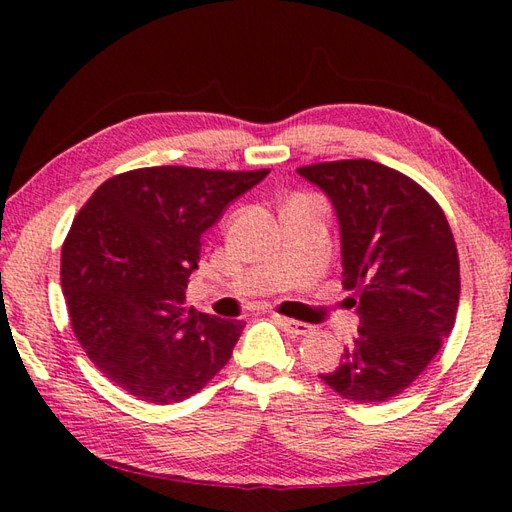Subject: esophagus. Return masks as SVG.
Listing matches in <instances>:
<instances>
[{"label":"esophagus","instance_id":"34e87169","mask_svg":"<svg viewBox=\"0 0 512 512\" xmlns=\"http://www.w3.org/2000/svg\"><path fill=\"white\" fill-rule=\"evenodd\" d=\"M277 323L284 328V332L292 334V336H303V334H310L312 332V325L303 323V321H295V319H288V317H277Z\"/></svg>","mask_w":512,"mask_h":512}]
</instances>
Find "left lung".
Returning a JSON list of instances; mask_svg holds the SVG:
<instances>
[{"label":"left lung","instance_id":"1","mask_svg":"<svg viewBox=\"0 0 512 512\" xmlns=\"http://www.w3.org/2000/svg\"><path fill=\"white\" fill-rule=\"evenodd\" d=\"M328 195L341 231L343 288L354 290L358 336L334 372L336 394L369 405L416 380L451 334L460 259L451 226L420 184L372 160L297 169Z\"/></svg>","mask_w":512,"mask_h":512}]
</instances>
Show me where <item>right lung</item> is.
<instances>
[{
    "label": "right lung",
    "instance_id": "1",
    "mask_svg": "<svg viewBox=\"0 0 512 512\" xmlns=\"http://www.w3.org/2000/svg\"><path fill=\"white\" fill-rule=\"evenodd\" d=\"M259 171L147 167L105 180L61 250L72 330L99 372L138 400L169 405L209 383L244 325L184 306L202 235Z\"/></svg>",
    "mask_w": 512,
    "mask_h": 512
}]
</instances>
